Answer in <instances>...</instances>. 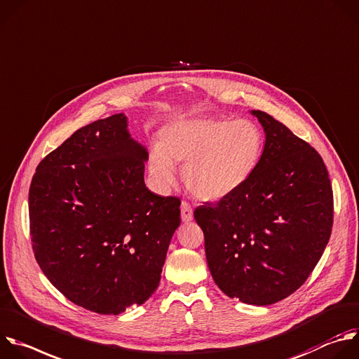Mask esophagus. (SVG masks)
Listing matches in <instances>:
<instances>
[{"label":"esophagus","mask_w":359,"mask_h":359,"mask_svg":"<svg viewBox=\"0 0 359 359\" xmlns=\"http://www.w3.org/2000/svg\"><path fill=\"white\" fill-rule=\"evenodd\" d=\"M181 218L184 222H191L194 218V209L188 202H182L181 203Z\"/></svg>","instance_id":"34e87169"}]
</instances>
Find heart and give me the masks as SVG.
<instances>
[{
	"mask_svg": "<svg viewBox=\"0 0 359 359\" xmlns=\"http://www.w3.org/2000/svg\"><path fill=\"white\" fill-rule=\"evenodd\" d=\"M263 149V131L249 118H181L161 128L149 165L163 184L174 181L172 165L182 167L184 184L192 195L217 201L250 180Z\"/></svg>",
	"mask_w": 359,
	"mask_h": 359,
	"instance_id": "1",
	"label": "heart"
}]
</instances>
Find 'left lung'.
Returning <instances> with one entry per match:
<instances>
[{"label": "left lung", "instance_id": "left-lung-1", "mask_svg": "<svg viewBox=\"0 0 359 359\" xmlns=\"http://www.w3.org/2000/svg\"><path fill=\"white\" fill-rule=\"evenodd\" d=\"M266 142L250 180L194 218L210 274L231 299L269 306L300 289L330 241L334 196L314 147L262 110Z\"/></svg>", "mask_w": 359, "mask_h": 359}]
</instances>
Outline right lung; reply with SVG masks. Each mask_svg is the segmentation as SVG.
Masks as SVG:
<instances>
[{"label":"right lung","instance_id":"add662e5","mask_svg":"<svg viewBox=\"0 0 359 359\" xmlns=\"http://www.w3.org/2000/svg\"><path fill=\"white\" fill-rule=\"evenodd\" d=\"M146 160L114 114L76 130L32 177L35 259L67 300L93 313L140 306L160 284L181 199L146 187Z\"/></svg>","mask_w":359,"mask_h":359}]
</instances>
